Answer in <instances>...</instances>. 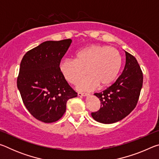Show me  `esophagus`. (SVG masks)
<instances>
[{
	"label": "esophagus",
	"instance_id": "1",
	"mask_svg": "<svg viewBox=\"0 0 159 159\" xmlns=\"http://www.w3.org/2000/svg\"><path fill=\"white\" fill-rule=\"evenodd\" d=\"M88 95H89V94H88V93H78V96H80V97H86V96H88Z\"/></svg>",
	"mask_w": 159,
	"mask_h": 159
}]
</instances>
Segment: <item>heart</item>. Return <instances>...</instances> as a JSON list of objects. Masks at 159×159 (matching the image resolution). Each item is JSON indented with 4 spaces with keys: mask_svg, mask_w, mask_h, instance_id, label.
<instances>
[{
    "mask_svg": "<svg viewBox=\"0 0 159 159\" xmlns=\"http://www.w3.org/2000/svg\"><path fill=\"white\" fill-rule=\"evenodd\" d=\"M122 67V57L117 49L106 45H93L80 50L74 60H64L59 64L61 76L67 82L77 83L79 90H91L98 85L104 88L114 83Z\"/></svg>",
    "mask_w": 159,
    "mask_h": 159,
    "instance_id": "obj_1",
    "label": "heart"
}]
</instances>
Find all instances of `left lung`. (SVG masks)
Returning <instances> with one entry per match:
<instances>
[{
  "mask_svg": "<svg viewBox=\"0 0 159 159\" xmlns=\"http://www.w3.org/2000/svg\"><path fill=\"white\" fill-rule=\"evenodd\" d=\"M124 69L114 84L101 93L99 111L91 115L96 121L111 124L119 121L133 111L138 103L143 83V75L135 57L125 51Z\"/></svg>",
  "mask_w": 159,
  "mask_h": 159,
  "instance_id": "obj_1",
  "label": "left lung"
}]
</instances>
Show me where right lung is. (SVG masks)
<instances>
[{
	"label": "right lung",
	"instance_id": "add662e5",
	"mask_svg": "<svg viewBox=\"0 0 159 159\" xmlns=\"http://www.w3.org/2000/svg\"><path fill=\"white\" fill-rule=\"evenodd\" d=\"M71 39L45 41L28 51L20 63L17 88L29 113L44 123L58 120L68 99L77 97L59 69Z\"/></svg>",
	"mask_w": 159,
	"mask_h": 159
}]
</instances>
